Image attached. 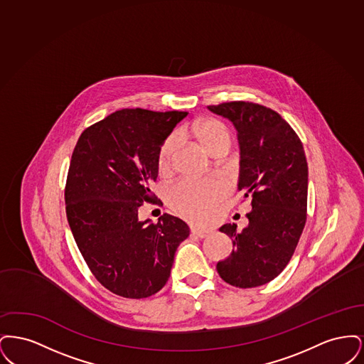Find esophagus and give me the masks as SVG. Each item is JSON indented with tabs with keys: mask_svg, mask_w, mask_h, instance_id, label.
<instances>
[{
	"mask_svg": "<svg viewBox=\"0 0 364 364\" xmlns=\"http://www.w3.org/2000/svg\"><path fill=\"white\" fill-rule=\"evenodd\" d=\"M211 232L208 230V229H202V228H191V235L192 236H195V237H200V239H203V237H206L208 236Z\"/></svg>",
	"mask_w": 364,
	"mask_h": 364,
	"instance_id": "esophagus-1",
	"label": "esophagus"
}]
</instances>
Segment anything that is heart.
<instances>
[{"label": "heart", "mask_w": 364, "mask_h": 364, "mask_svg": "<svg viewBox=\"0 0 364 364\" xmlns=\"http://www.w3.org/2000/svg\"><path fill=\"white\" fill-rule=\"evenodd\" d=\"M191 131L208 153L218 143L230 141L229 128L224 122L215 119H203L193 122ZM176 147L177 135L173 134L162 143L158 151L159 169H166L171 165ZM221 193L223 187L217 183L183 180L169 190L168 200L174 211L183 218L196 224H206L215 213Z\"/></svg>", "instance_id": "1"}]
</instances>
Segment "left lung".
I'll return each mask as SVG.
<instances>
[{"label": "left lung", "instance_id": "obj_1", "mask_svg": "<svg viewBox=\"0 0 364 364\" xmlns=\"http://www.w3.org/2000/svg\"><path fill=\"white\" fill-rule=\"evenodd\" d=\"M208 110L233 122L240 146L237 191L251 198L248 226L225 224L233 242L217 263L221 278L237 288L260 287L285 269L306 225L309 166L303 144L277 112L252 102H225Z\"/></svg>", "mask_w": 364, "mask_h": 364}]
</instances>
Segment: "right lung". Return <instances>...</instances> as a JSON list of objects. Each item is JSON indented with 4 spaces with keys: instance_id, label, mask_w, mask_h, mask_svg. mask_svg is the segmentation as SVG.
I'll return each instance as SVG.
<instances>
[{
    "instance_id": "add662e5",
    "label": "right lung",
    "mask_w": 364,
    "mask_h": 364,
    "mask_svg": "<svg viewBox=\"0 0 364 364\" xmlns=\"http://www.w3.org/2000/svg\"><path fill=\"white\" fill-rule=\"evenodd\" d=\"M187 112L122 109L83 131L70 159L67 218L87 266L113 294L143 299L164 288L174 254L190 236L171 214L153 224L139 208L153 202L158 151Z\"/></svg>"
}]
</instances>
